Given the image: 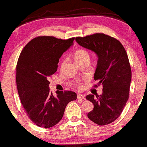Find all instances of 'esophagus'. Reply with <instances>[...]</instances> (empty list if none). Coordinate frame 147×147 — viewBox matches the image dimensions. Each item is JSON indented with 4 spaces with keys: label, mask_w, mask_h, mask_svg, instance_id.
I'll return each instance as SVG.
<instances>
[{
    "label": "esophagus",
    "mask_w": 147,
    "mask_h": 147,
    "mask_svg": "<svg viewBox=\"0 0 147 147\" xmlns=\"http://www.w3.org/2000/svg\"><path fill=\"white\" fill-rule=\"evenodd\" d=\"M77 99L82 100H84L85 99V97L82 95V94H77Z\"/></svg>",
    "instance_id": "34e87169"
}]
</instances>
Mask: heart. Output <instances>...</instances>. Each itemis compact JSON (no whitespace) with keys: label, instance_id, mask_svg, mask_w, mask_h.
Returning a JSON list of instances; mask_svg holds the SVG:
<instances>
[{"label":"heart","instance_id":"1","mask_svg":"<svg viewBox=\"0 0 147 147\" xmlns=\"http://www.w3.org/2000/svg\"><path fill=\"white\" fill-rule=\"evenodd\" d=\"M75 59L76 60V62L77 63L82 62V61L84 60H90V55L88 51H85V50L81 49V50H79L75 53ZM64 64V61H63L62 62V64L61 66H63ZM82 85L81 83H79V87H81Z\"/></svg>","mask_w":147,"mask_h":147}]
</instances>
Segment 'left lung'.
<instances>
[{
	"mask_svg": "<svg viewBox=\"0 0 147 147\" xmlns=\"http://www.w3.org/2000/svg\"><path fill=\"white\" fill-rule=\"evenodd\" d=\"M75 40L98 55L94 78L98 85H103L102 94L86 96L94 104L87 117L98 125H108L120 116L129 98L131 70L127 52L117 39L103 33L79 36Z\"/></svg>",
	"mask_w": 147,
	"mask_h": 147,
	"instance_id": "1",
	"label": "left lung"
}]
</instances>
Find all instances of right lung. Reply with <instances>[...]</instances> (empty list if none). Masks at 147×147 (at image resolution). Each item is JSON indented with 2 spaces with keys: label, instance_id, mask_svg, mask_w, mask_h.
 <instances>
[{
  "label": "right lung",
  "instance_id": "add662e5",
  "mask_svg": "<svg viewBox=\"0 0 147 147\" xmlns=\"http://www.w3.org/2000/svg\"><path fill=\"white\" fill-rule=\"evenodd\" d=\"M74 40L37 36L20 53L16 66L17 88L26 113L37 126L49 128L56 125L68 104L77 99V94L71 91H57L54 96L47 80L57 71L60 57Z\"/></svg>",
  "mask_w": 147,
  "mask_h": 147
}]
</instances>
